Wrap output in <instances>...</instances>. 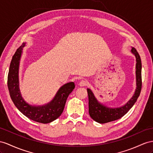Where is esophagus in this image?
Instances as JSON below:
<instances>
[{"label": "esophagus", "mask_w": 153, "mask_h": 153, "mask_svg": "<svg viewBox=\"0 0 153 153\" xmlns=\"http://www.w3.org/2000/svg\"><path fill=\"white\" fill-rule=\"evenodd\" d=\"M87 85V82L85 80H82L79 83V86L81 87H84Z\"/></svg>", "instance_id": "34e87169"}]
</instances>
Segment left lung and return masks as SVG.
<instances>
[{
    "label": "left lung",
    "mask_w": 153,
    "mask_h": 153,
    "mask_svg": "<svg viewBox=\"0 0 153 153\" xmlns=\"http://www.w3.org/2000/svg\"><path fill=\"white\" fill-rule=\"evenodd\" d=\"M131 52L136 58V89L131 98L120 107H108L101 103L90 88H87L88 96V112L90 116L96 122L105 123L121 118L133 107L140 94L142 89V62L136 50L131 47Z\"/></svg>",
    "instance_id": "8db88e82"
}]
</instances>
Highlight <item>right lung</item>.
<instances>
[{
	"mask_svg": "<svg viewBox=\"0 0 153 153\" xmlns=\"http://www.w3.org/2000/svg\"><path fill=\"white\" fill-rule=\"evenodd\" d=\"M24 42L15 52L11 59L8 76L7 87L10 95L15 107L29 119L41 123H49L57 119L63 112L66 100L75 88L74 82H70L61 87L53 98L45 105H32L23 98L19 87V66Z\"/></svg>",
	"mask_w": 153,
	"mask_h": 153,
	"instance_id": "obj_1",
	"label": "right lung"
}]
</instances>
